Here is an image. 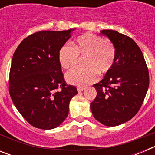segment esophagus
I'll return each mask as SVG.
<instances>
[{
	"mask_svg": "<svg viewBox=\"0 0 155 155\" xmlns=\"http://www.w3.org/2000/svg\"><path fill=\"white\" fill-rule=\"evenodd\" d=\"M84 89H85V87H78V92H81V91H84Z\"/></svg>",
	"mask_w": 155,
	"mask_h": 155,
	"instance_id": "obj_1",
	"label": "esophagus"
}]
</instances>
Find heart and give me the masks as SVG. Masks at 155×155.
I'll return each mask as SVG.
<instances>
[{"label": "heart", "instance_id": "obj_1", "mask_svg": "<svg viewBox=\"0 0 155 155\" xmlns=\"http://www.w3.org/2000/svg\"><path fill=\"white\" fill-rule=\"evenodd\" d=\"M78 56L84 57V67L68 71L66 80L73 85L85 87L96 81L98 73L105 74L112 68L116 58V49L111 41L87 33L78 37L73 46H63L59 52V61L62 68L70 69L78 64Z\"/></svg>", "mask_w": 155, "mask_h": 155}]
</instances>
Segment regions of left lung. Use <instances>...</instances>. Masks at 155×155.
Here are the masks:
<instances>
[{"instance_id":"8db88e82","label":"left lung","mask_w":155,"mask_h":155,"mask_svg":"<svg viewBox=\"0 0 155 155\" xmlns=\"http://www.w3.org/2000/svg\"><path fill=\"white\" fill-rule=\"evenodd\" d=\"M116 49L113 67L93 87L97 95L91 103L95 120L107 127L129 121L141 107L149 87V73L141 50L131 38L115 30H102Z\"/></svg>"}]
</instances>
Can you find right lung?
<instances>
[{"mask_svg":"<svg viewBox=\"0 0 155 155\" xmlns=\"http://www.w3.org/2000/svg\"><path fill=\"white\" fill-rule=\"evenodd\" d=\"M74 30L37 31L23 39L14 53L10 96L20 114L36 128L59 127L78 94L76 87L66 83L59 61V52Z\"/></svg>","mask_w":155,"mask_h":155,"instance_id":"right-lung-1","label":"right lung"}]
</instances>
